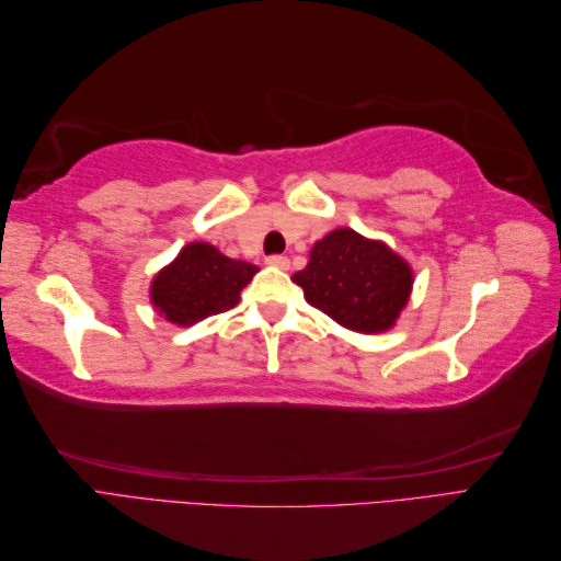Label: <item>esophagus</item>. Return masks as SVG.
I'll return each mask as SVG.
<instances>
[{"label":"esophagus","mask_w":561,"mask_h":561,"mask_svg":"<svg viewBox=\"0 0 561 561\" xmlns=\"http://www.w3.org/2000/svg\"><path fill=\"white\" fill-rule=\"evenodd\" d=\"M266 264L276 266V268H290V260H287L285 254H268V257H266Z\"/></svg>","instance_id":"34e87169"}]
</instances>
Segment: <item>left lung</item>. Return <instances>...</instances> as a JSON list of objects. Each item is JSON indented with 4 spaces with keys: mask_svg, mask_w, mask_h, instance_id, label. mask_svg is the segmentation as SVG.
<instances>
[{
    "mask_svg": "<svg viewBox=\"0 0 561 561\" xmlns=\"http://www.w3.org/2000/svg\"><path fill=\"white\" fill-rule=\"evenodd\" d=\"M295 280L311 307L355 332L388 330L412 290L407 262L353 229H336L318 241Z\"/></svg>",
    "mask_w": 561,
    "mask_h": 561,
    "instance_id": "8db88e82",
    "label": "left lung"
}]
</instances>
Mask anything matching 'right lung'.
<instances>
[{
  "instance_id": "obj_1",
  "label": "right lung",
  "mask_w": 561,
  "mask_h": 561,
  "mask_svg": "<svg viewBox=\"0 0 561 561\" xmlns=\"http://www.w3.org/2000/svg\"><path fill=\"white\" fill-rule=\"evenodd\" d=\"M254 274V264L229 260L208 243H192L151 283V301L171 322L194 325L233 309Z\"/></svg>"
}]
</instances>
